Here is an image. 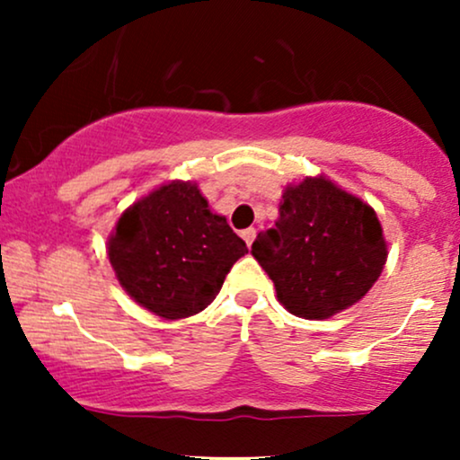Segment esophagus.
Masks as SVG:
<instances>
[{
	"label": "esophagus",
	"mask_w": 460,
	"mask_h": 460,
	"mask_svg": "<svg viewBox=\"0 0 460 460\" xmlns=\"http://www.w3.org/2000/svg\"><path fill=\"white\" fill-rule=\"evenodd\" d=\"M242 237H244V242L248 246L252 244V240H255L257 237V231L255 229H246V231H242Z\"/></svg>",
	"instance_id": "34e87169"
}]
</instances>
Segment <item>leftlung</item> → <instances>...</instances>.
I'll use <instances>...</instances> for the list:
<instances>
[{"label":"left lung","mask_w":460,"mask_h":460,"mask_svg":"<svg viewBox=\"0 0 460 460\" xmlns=\"http://www.w3.org/2000/svg\"><path fill=\"white\" fill-rule=\"evenodd\" d=\"M251 252L289 314L326 320L372 289L387 242L374 208L318 175L285 186L274 229L261 231Z\"/></svg>","instance_id":"left-lung-1"}]
</instances>
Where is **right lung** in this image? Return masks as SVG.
I'll return each mask as SVG.
<instances>
[{
    "label": "right lung",
    "mask_w": 460,
    "mask_h": 460,
    "mask_svg": "<svg viewBox=\"0 0 460 460\" xmlns=\"http://www.w3.org/2000/svg\"><path fill=\"white\" fill-rule=\"evenodd\" d=\"M246 252V242L209 209L197 183L181 179L131 203L108 237L120 288L164 320L190 318L208 307Z\"/></svg>",
    "instance_id": "1"
}]
</instances>
